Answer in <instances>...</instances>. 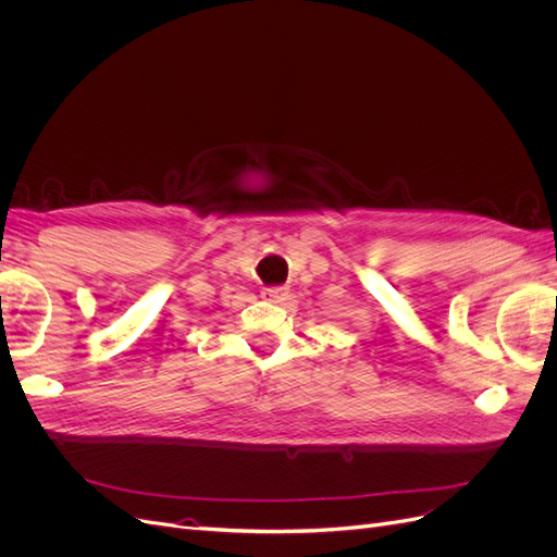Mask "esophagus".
I'll return each mask as SVG.
<instances>
[{
    "instance_id": "esophagus-1",
    "label": "esophagus",
    "mask_w": 557,
    "mask_h": 557,
    "mask_svg": "<svg viewBox=\"0 0 557 557\" xmlns=\"http://www.w3.org/2000/svg\"><path fill=\"white\" fill-rule=\"evenodd\" d=\"M262 299L272 301V305H281V301L288 299V288H264Z\"/></svg>"
}]
</instances>
